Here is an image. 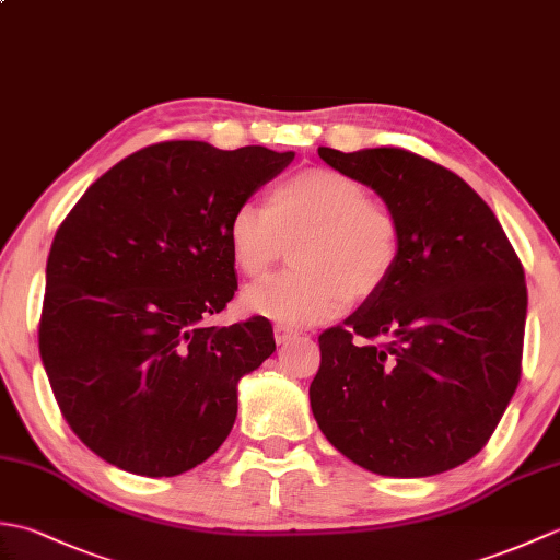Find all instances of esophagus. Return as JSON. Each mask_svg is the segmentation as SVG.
<instances>
[{
    "label": "esophagus",
    "instance_id": "34e87169",
    "mask_svg": "<svg viewBox=\"0 0 560 560\" xmlns=\"http://www.w3.org/2000/svg\"><path fill=\"white\" fill-rule=\"evenodd\" d=\"M295 337H299V331L289 329L287 325H273V339H277V343H289Z\"/></svg>",
    "mask_w": 560,
    "mask_h": 560
}]
</instances>
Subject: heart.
I'll return each mask as SVG.
<instances>
[{"instance_id": "obj_1", "label": "heart", "mask_w": 560, "mask_h": 560, "mask_svg": "<svg viewBox=\"0 0 560 560\" xmlns=\"http://www.w3.org/2000/svg\"><path fill=\"white\" fill-rule=\"evenodd\" d=\"M231 257L257 279L293 247L295 269L245 289V311L279 325H319L349 301L389 281L401 253L397 213L355 177L325 165L303 168L269 189L267 207L243 201L225 223Z\"/></svg>"}]
</instances>
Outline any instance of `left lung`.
Instances as JSON below:
<instances>
[{"instance_id": "8db88e82", "label": "left lung", "mask_w": 560, "mask_h": 560, "mask_svg": "<svg viewBox=\"0 0 560 560\" xmlns=\"http://www.w3.org/2000/svg\"><path fill=\"white\" fill-rule=\"evenodd\" d=\"M397 213L395 271L319 335L311 407L341 455L385 477H433L489 443L522 373L525 269L491 207L419 153L319 147Z\"/></svg>"}]
</instances>
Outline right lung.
Instances as JSON below:
<instances>
[{
  "label": "right lung",
  "instance_id": "add662e5",
  "mask_svg": "<svg viewBox=\"0 0 560 560\" xmlns=\"http://www.w3.org/2000/svg\"><path fill=\"white\" fill-rule=\"evenodd\" d=\"M293 151L159 141L101 175L55 233L38 347L65 421L105 462L175 477L209 459L267 317L209 327L237 289L225 223Z\"/></svg>",
  "mask_w": 560,
  "mask_h": 560
}]
</instances>
